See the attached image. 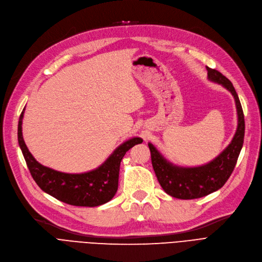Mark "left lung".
<instances>
[{
    "label": "left lung",
    "mask_w": 262,
    "mask_h": 262,
    "mask_svg": "<svg viewBox=\"0 0 262 262\" xmlns=\"http://www.w3.org/2000/svg\"><path fill=\"white\" fill-rule=\"evenodd\" d=\"M206 69L209 81L221 84L234 97L237 111V128L229 146L217 158L205 165L198 167L173 165L162 156L152 143H148L152 166L161 187L168 195L176 199H199L219 190L231 176L243 147L245 134L244 113L234 87L219 71L208 67Z\"/></svg>",
    "instance_id": "8db88e82"
}]
</instances>
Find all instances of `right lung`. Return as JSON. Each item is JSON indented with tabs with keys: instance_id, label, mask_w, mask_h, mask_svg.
<instances>
[{
	"instance_id": "obj_1",
	"label": "right lung",
	"mask_w": 262,
	"mask_h": 262,
	"mask_svg": "<svg viewBox=\"0 0 262 262\" xmlns=\"http://www.w3.org/2000/svg\"><path fill=\"white\" fill-rule=\"evenodd\" d=\"M24 111L18 122V143L31 176L47 194L67 204L95 207L112 200L119 187L120 165L125 153L142 142L135 137L123 142L99 167L82 173H67L46 167L38 163L28 150L23 137Z\"/></svg>"
}]
</instances>
